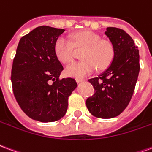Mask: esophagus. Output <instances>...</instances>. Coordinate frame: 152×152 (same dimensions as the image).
<instances>
[{"label": "esophagus", "mask_w": 152, "mask_h": 152, "mask_svg": "<svg viewBox=\"0 0 152 152\" xmlns=\"http://www.w3.org/2000/svg\"><path fill=\"white\" fill-rule=\"evenodd\" d=\"M84 79H82V78H76V82H77V83H83L84 82Z\"/></svg>", "instance_id": "esophagus-1"}]
</instances>
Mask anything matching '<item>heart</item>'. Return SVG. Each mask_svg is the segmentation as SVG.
I'll list each match as a JSON object with an SVG mask.
<instances>
[{
    "instance_id": "b5f03b06",
    "label": "heart",
    "mask_w": 152,
    "mask_h": 152,
    "mask_svg": "<svg viewBox=\"0 0 152 152\" xmlns=\"http://www.w3.org/2000/svg\"><path fill=\"white\" fill-rule=\"evenodd\" d=\"M75 44L77 47L84 46L82 61L72 63L65 69V74L69 77L83 78L92 74L98 66L105 69L111 65L115 56L113 45L107 40H103L100 35L91 31H83L74 36ZM55 53L63 63H69L74 60L75 45L65 36L60 37L55 44Z\"/></svg>"
}]
</instances>
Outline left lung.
<instances>
[{
  "label": "left lung",
  "instance_id": "left-lung-1",
  "mask_svg": "<svg viewBox=\"0 0 152 152\" xmlns=\"http://www.w3.org/2000/svg\"><path fill=\"white\" fill-rule=\"evenodd\" d=\"M104 34L113 45V62L99 77L89 79L96 92L86 104L94 117L108 119L118 116L129 104L138 80L139 53L125 31L107 27Z\"/></svg>",
  "mask_w": 152,
  "mask_h": 152
}]
</instances>
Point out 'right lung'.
Masks as SVG:
<instances>
[{"instance_id":"right-lung-1","label":"right lung","mask_w":152,"mask_h":152,"mask_svg":"<svg viewBox=\"0 0 152 152\" xmlns=\"http://www.w3.org/2000/svg\"><path fill=\"white\" fill-rule=\"evenodd\" d=\"M65 29L36 27L23 36L14 56L11 82L13 91L25 113L41 122L60 120L66 113L68 98L77 87L71 77L59 79L63 70L55 44Z\"/></svg>"}]
</instances>
